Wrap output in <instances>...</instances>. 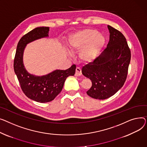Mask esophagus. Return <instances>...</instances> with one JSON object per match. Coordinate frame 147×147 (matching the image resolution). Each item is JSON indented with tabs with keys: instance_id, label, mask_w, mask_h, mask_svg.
Here are the masks:
<instances>
[{
	"instance_id": "obj_1",
	"label": "esophagus",
	"mask_w": 147,
	"mask_h": 147,
	"mask_svg": "<svg viewBox=\"0 0 147 147\" xmlns=\"http://www.w3.org/2000/svg\"><path fill=\"white\" fill-rule=\"evenodd\" d=\"M82 75V71H81V69L79 67H77L76 68V72H75V76H80Z\"/></svg>"
}]
</instances>
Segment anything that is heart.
I'll return each mask as SVG.
<instances>
[{
	"label": "heart",
	"mask_w": 147,
	"mask_h": 147,
	"mask_svg": "<svg viewBox=\"0 0 147 147\" xmlns=\"http://www.w3.org/2000/svg\"><path fill=\"white\" fill-rule=\"evenodd\" d=\"M106 42L105 37L93 28H85L71 34L68 39L72 52L80 51L79 59L84 63H91L99 57Z\"/></svg>",
	"instance_id": "obj_1"
}]
</instances>
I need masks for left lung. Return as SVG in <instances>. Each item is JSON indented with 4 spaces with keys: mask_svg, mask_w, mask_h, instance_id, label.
Listing matches in <instances>:
<instances>
[{
    "mask_svg": "<svg viewBox=\"0 0 147 147\" xmlns=\"http://www.w3.org/2000/svg\"><path fill=\"white\" fill-rule=\"evenodd\" d=\"M110 33L107 48L99 57L82 68V73L92 82L87 91L91 98L105 100L121 88L126 81L131 54L123 34L107 25Z\"/></svg>",
    "mask_w": 147,
    "mask_h": 147,
    "instance_id": "8db88e82",
    "label": "left lung"
}]
</instances>
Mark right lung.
<instances>
[{"label": "right lung", "mask_w": 147, "mask_h": 147, "mask_svg": "<svg viewBox=\"0 0 147 147\" xmlns=\"http://www.w3.org/2000/svg\"><path fill=\"white\" fill-rule=\"evenodd\" d=\"M49 27H39L24 35L19 41L14 59L13 68L21 87L29 98L39 102L52 101L62 90L65 81L69 76H74L76 65L66 70L56 69L47 75L37 76L30 74L23 62L24 50L27 45L37 40L49 37Z\"/></svg>", "instance_id": "right-lung-1"}]
</instances>
